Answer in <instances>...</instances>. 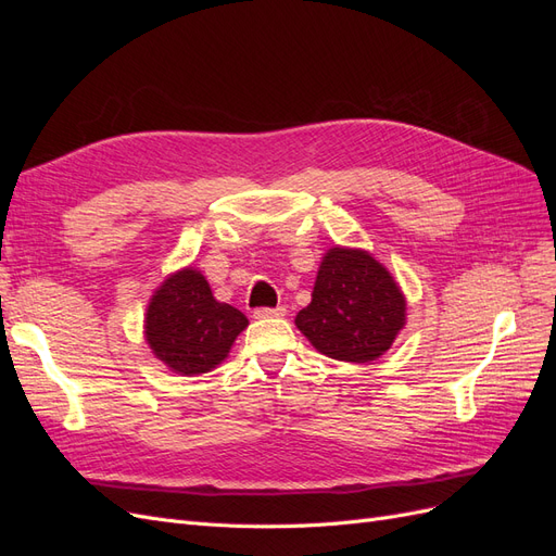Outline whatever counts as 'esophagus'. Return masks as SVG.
<instances>
[{
    "instance_id": "34e87169",
    "label": "esophagus",
    "mask_w": 556,
    "mask_h": 556,
    "mask_svg": "<svg viewBox=\"0 0 556 556\" xmlns=\"http://www.w3.org/2000/svg\"><path fill=\"white\" fill-rule=\"evenodd\" d=\"M285 313H288V308H285V306H278V308H257L255 317L257 319H268V317H282Z\"/></svg>"
}]
</instances>
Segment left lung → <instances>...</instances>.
Returning a JSON list of instances; mask_svg holds the SVG:
<instances>
[{
    "instance_id": "1",
    "label": "left lung",
    "mask_w": 556,
    "mask_h": 556,
    "mask_svg": "<svg viewBox=\"0 0 556 556\" xmlns=\"http://www.w3.org/2000/svg\"><path fill=\"white\" fill-rule=\"evenodd\" d=\"M294 325L323 355L368 364L406 327V296L371 252L333 245L319 262L311 304L296 313Z\"/></svg>"
}]
</instances>
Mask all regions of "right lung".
<instances>
[{
  "instance_id": "obj_1",
  "label": "right lung",
  "mask_w": 556,
  "mask_h": 556,
  "mask_svg": "<svg viewBox=\"0 0 556 556\" xmlns=\"http://www.w3.org/2000/svg\"><path fill=\"white\" fill-rule=\"evenodd\" d=\"M248 317L217 301L194 266L169 274L148 301L143 339L150 352L178 376L208 374L229 357Z\"/></svg>"
}]
</instances>
